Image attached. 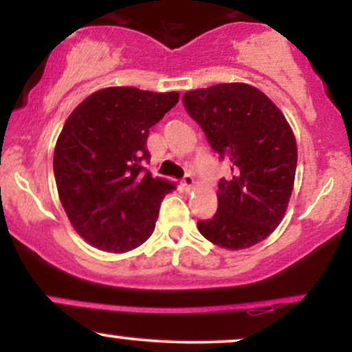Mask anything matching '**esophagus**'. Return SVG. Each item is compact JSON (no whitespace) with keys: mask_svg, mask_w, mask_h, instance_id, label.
<instances>
[{"mask_svg":"<svg viewBox=\"0 0 352 352\" xmlns=\"http://www.w3.org/2000/svg\"><path fill=\"white\" fill-rule=\"evenodd\" d=\"M193 185H195V180H193V177L190 175V173H187V175L184 177V180H182V187L187 190V192H190V190L193 188Z\"/></svg>","mask_w":352,"mask_h":352,"instance_id":"1","label":"esophagus"}]
</instances>
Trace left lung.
Listing matches in <instances>:
<instances>
[{
    "mask_svg": "<svg viewBox=\"0 0 352 352\" xmlns=\"http://www.w3.org/2000/svg\"><path fill=\"white\" fill-rule=\"evenodd\" d=\"M182 100L232 170L218 182L217 213L197 228L232 252L260 243L280 225L292 199L298 148L288 120L268 96L245 82L195 89Z\"/></svg>",
    "mask_w": 352,
    "mask_h": 352,
    "instance_id": "left-lung-1",
    "label": "left lung"
}]
</instances>
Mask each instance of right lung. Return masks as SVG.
Segmentation results:
<instances>
[{
    "label": "right lung",
    "mask_w": 352,
    "mask_h": 352,
    "mask_svg": "<svg viewBox=\"0 0 352 352\" xmlns=\"http://www.w3.org/2000/svg\"><path fill=\"white\" fill-rule=\"evenodd\" d=\"M177 102L175 91L106 87L67 117L52 160L56 185L71 225L94 248L125 253L152 235L175 185L145 170L148 129Z\"/></svg>",
    "instance_id": "1"
}]
</instances>
